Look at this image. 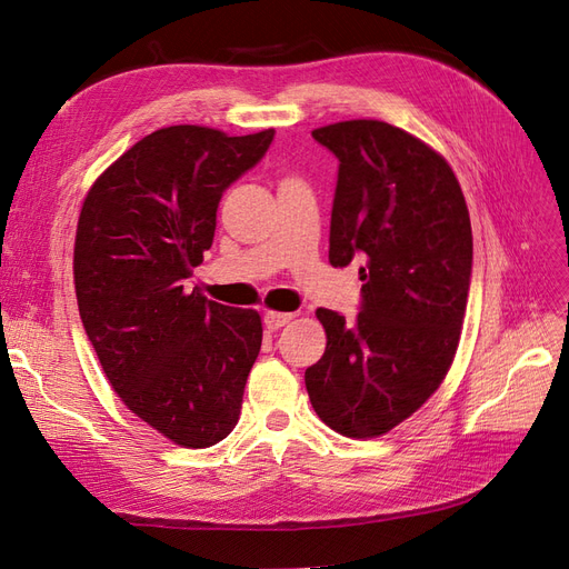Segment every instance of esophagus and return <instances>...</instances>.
<instances>
[{"mask_svg":"<svg viewBox=\"0 0 569 569\" xmlns=\"http://www.w3.org/2000/svg\"><path fill=\"white\" fill-rule=\"evenodd\" d=\"M293 316L291 312H278V310H268L266 316H263V322H266V327L270 329V331H278L280 327H284L289 320H291Z\"/></svg>","mask_w":569,"mask_h":569,"instance_id":"esophagus-1","label":"esophagus"}]
</instances>
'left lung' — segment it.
Segmentation results:
<instances>
[{"label": "left lung", "instance_id": "1", "mask_svg": "<svg viewBox=\"0 0 569 569\" xmlns=\"http://www.w3.org/2000/svg\"><path fill=\"white\" fill-rule=\"evenodd\" d=\"M339 179L329 263L362 259L352 322L318 308L325 356L306 369L318 417L348 438H377L436 393L461 337L473 234L457 176L442 154L379 120L320 127Z\"/></svg>", "mask_w": 569, "mask_h": 569}]
</instances>
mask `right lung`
Returning <instances> with one entry per match:
<instances>
[{
  "label": "right lung",
  "instance_id": "1",
  "mask_svg": "<svg viewBox=\"0 0 569 569\" xmlns=\"http://www.w3.org/2000/svg\"><path fill=\"white\" fill-rule=\"evenodd\" d=\"M276 129L152 131L91 186L74 240V291L114 393L176 445L221 442L240 419L263 327L257 310L183 282L213 242L223 192L257 167Z\"/></svg>",
  "mask_w": 569,
  "mask_h": 569
}]
</instances>
